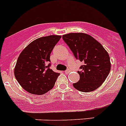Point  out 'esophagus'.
<instances>
[{
    "mask_svg": "<svg viewBox=\"0 0 126 126\" xmlns=\"http://www.w3.org/2000/svg\"><path fill=\"white\" fill-rule=\"evenodd\" d=\"M70 71H70L69 69H67V70H65V74H68Z\"/></svg>",
    "mask_w": 126,
    "mask_h": 126,
    "instance_id": "1",
    "label": "esophagus"
}]
</instances>
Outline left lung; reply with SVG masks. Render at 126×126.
<instances>
[{"label":"left lung","mask_w":126,"mask_h":126,"mask_svg":"<svg viewBox=\"0 0 126 126\" xmlns=\"http://www.w3.org/2000/svg\"><path fill=\"white\" fill-rule=\"evenodd\" d=\"M63 40L70 48L76 59L83 62L78 71L80 79L73 86L82 92H90L102 84L110 71L108 52L92 36L83 33L64 34Z\"/></svg>","instance_id":"left-lung-1"}]
</instances>
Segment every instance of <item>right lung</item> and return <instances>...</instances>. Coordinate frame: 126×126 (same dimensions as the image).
Here are the masks:
<instances>
[{
	"instance_id": "add662e5",
	"label": "right lung",
	"mask_w": 126,
	"mask_h": 126,
	"mask_svg": "<svg viewBox=\"0 0 126 126\" xmlns=\"http://www.w3.org/2000/svg\"><path fill=\"white\" fill-rule=\"evenodd\" d=\"M61 38L59 35L39 38L20 53L14 68V76L26 92L41 95L53 88L60 73L50 68V56Z\"/></svg>"
}]
</instances>
